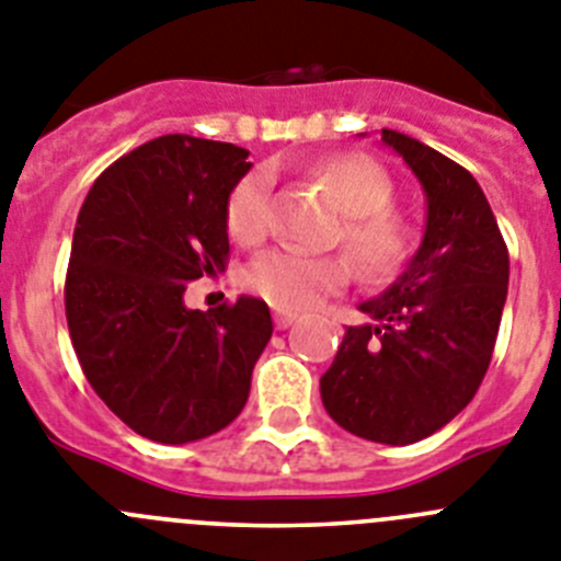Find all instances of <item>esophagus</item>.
Listing matches in <instances>:
<instances>
[{
	"mask_svg": "<svg viewBox=\"0 0 561 561\" xmlns=\"http://www.w3.org/2000/svg\"><path fill=\"white\" fill-rule=\"evenodd\" d=\"M296 318H299L296 312H287V310H276L274 312V321H276V327H279V330H287V327H290Z\"/></svg>",
	"mask_w": 561,
	"mask_h": 561,
	"instance_id": "esophagus-1",
	"label": "esophagus"
}]
</instances>
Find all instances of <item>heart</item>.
<instances>
[{
    "label": "heart",
    "instance_id": "1",
    "mask_svg": "<svg viewBox=\"0 0 561 561\" xmlns=\"http://www.w3.org/2000/svg\"><path fill=\"white\" fill-rule=\"evenodd\" d=\"M318 179L346 211L341 240L368 279H388L411 251V224L391 209L393 186L380 164L366 156L343 153L321 161ZM271 179L254 170L237 181L226 204V229L237 243L254 245L268 231ZM352 268L343 256H312L276 249L256 256L245 271V285L279 310H307L321 296L341 290Z\"/></svg>",
    "mask_w": 561,
    "mask_h": 561
}]
</instances>
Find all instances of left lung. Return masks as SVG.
Segmentation results:
<instances>
[{
    "label": "left lung",
    "mask_w": 561,
    "mask_h": 561,
    "mask_svg": "<svg viewBox=\"0 0 561 561\" xmlns=\"http://www.w3.org/2000/svg\"><path fill=\"white\" fill-rule=\"evenodd\" d=\"M425 190V234L408 268L360 305L321 377L343 431L413 444L469 405L492 360L508 293V249L478 181L425 142L382 128Z\"/></svg>",
    "instance_id": "left-lung-1"
}]
</instances>
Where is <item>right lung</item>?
<instances>
[{
    "label": "right lung",
    "instance_id": "add662e5",
    "mask_svg": "<svg viewBox=\"0 0 561 561\" xmlns=\"http://www.w3.org/2000/svg\"><path fill=\"white\" fill-rule=\"evenodd\" d=\"M249 150L168 134L114 161L80 206L67 324L89 386L130 431L186 444L231 425L268 346V305L190 310L186 285L226 268V204Z\"/></svg>",
    "mask_w": 561,
    "mask_h": 561
}]
</instances>
